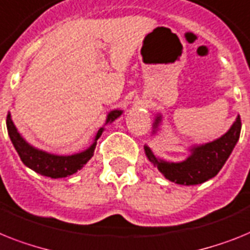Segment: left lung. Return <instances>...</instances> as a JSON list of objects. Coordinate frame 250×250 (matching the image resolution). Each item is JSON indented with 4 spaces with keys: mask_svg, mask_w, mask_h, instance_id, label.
I'll return each mask as SVG.
<instances>
[{
    "mask_svg": "<svg viewBox=\"0 0 250 250\" xmlns=\"http://www.w3.org/2000/svg\"><path fill=\"white\" fill-rule=\"evenodd\" d=\"M162 115H157L153 124V134L160 130ZM241 121L236 116L230 129L217 139L204 144H193L189 147L190 154L180 162H168L161 160L152 152L148 146H144V152L150 164L157 167L167 180L179 185H198L209 180L220 172L225 162L230 157L232 149L240 137Z\"/></svg>",
    "mask_w": 250,
    "mask_h": 250,
    "instance_id": "obj_1",
    "label": "left lung"
}]
</instances>
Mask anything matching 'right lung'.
I'll list each match as a JSON object with an SVG mask.
<instances>
[{"label":"right lung","mask_w":250,"mask_h":250,"mask_svg":"<svg viewBox=\"0 0 250 250\" xmlns=\"http://www.w3.org/2000/svg\"><path fill=\"white\" fill-rule=\"evenodd\" d=\"M121 115H123V110L110 111L106 117L104 125L113 123ZM6 125H7V131H9V137L12 142V146L15 147L16 152L20 156V160L22 161V164L25 165L26 167H29L30 170L36 171L37 174L51 177V179H60V177L70 176V175L75 174L79 170H82L85 166L86 162L93 157L97 146V140L100 139V137L104 131V125H103L97 131L93 143L86 149L82 150L79 153L63 156V154L48 153L46 150L38 149V148H36L32 144H29L22 138L21 134L18 131L10 112L7 115Z\"/></svg>","instance_id":"add662e5"}]
</instances>
